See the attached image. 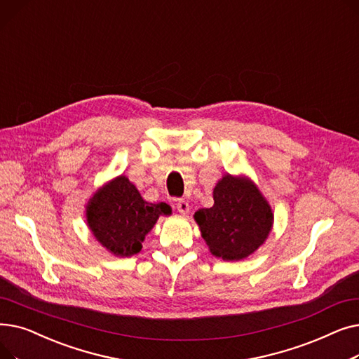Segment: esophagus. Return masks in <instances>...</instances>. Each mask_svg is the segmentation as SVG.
Returning <instances> with one entry per match:
<instances>
[{
	"mask_svg": "<svg viewBox=\"0 0 359 359\" xmlns=\"http://www.w3.org/2000/svg\"><path fill=\"white\" fill-rule=\"evenodd\" d=\"M176 208H177V211H179L182 215H186L187 212H189L191 206H189V203H187L186 201L180 199V201H177V203H176Z\"/></svg>",
	"mask_w": 359,
	"mask_h": 359,
	"instance_id": "esophagus-1",
	"label": "esophagus"
}]
</instances>
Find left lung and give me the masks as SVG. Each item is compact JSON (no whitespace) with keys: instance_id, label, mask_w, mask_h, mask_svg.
<instances>
[{"instance_id":"1","label":"left lung","mask_w":359,"mask_h":359,"mask_svg":"<svg viewBox=\"0 0 359 359\" xmlns=\"http://www.w3.org/2000/svg\"><path fill=\"white\" fill-rule=\"evenodd\" d=\"M212 196L211 208L194 215L211 255L227 262L249 257L272 231V206L257 184L243 175H224Z\"/></svg>"}]
</instances>
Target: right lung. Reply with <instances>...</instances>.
I'll return each instance as SVG.
<instances>
[{
  "instance_id": "obj_1",
  "label": "right lung",
  "mask_w": 359,
  "mask_h": 359,
  "mask_svg": "<svg viewBox=\"0 0 359 359\" xmlns=\"http://www.w3.org/2000/svg\"><path fill=\"white\" fill-rule=\"evenodd\" d=\"M161 215H172V208L164 202H147L123 175L100 186L86 203L91 234L116 257L140 253L145 236Z\"/></svg>"
}]
</instances>
